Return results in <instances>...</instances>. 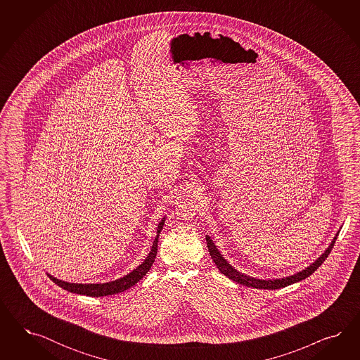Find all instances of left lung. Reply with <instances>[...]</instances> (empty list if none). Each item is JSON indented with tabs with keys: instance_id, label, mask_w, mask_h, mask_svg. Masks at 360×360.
<instances>
[{
	"instance_id": "1",
	"label": "left lung",
	"mask_w": 360,
	"mask_h": 360,
	"mask_svg": "<svg viewBox=\"0 0 360 360\" xmlns=\"http://www.w3.org/2000/svg\"><path fill=\"white\" fill-rule=\"evenodd\" d=\"M335 240H337V238H334V241L330 244V247L327 248L326 252L316 262H313L310 266H307L306 269H304L302 272L297 273V274H293V276H289L286 278H281V280H268L266 281V280L252 278V277H248V276H245L243 273L238 272L236 269H233L229 262L221 257V255L219 253L217 247L214 245L212 240L210 239L208 236L206 238L208 252H210L214 262L217 264L219 271L223 273V274H226L231 280H233L235 283H241V285L250 286V288H256V289H281V288H285L288 285H292V283H298L301 280H305L306 277H309L310 274L316 272V269L322 265V262L326 260L327 256L330 255V252H331L334 244H335Z\"/></svg>"
}]
</instances>
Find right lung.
I'll return each mask as SVG.
<instances>
[{
  "label": "right lung",
  "instance_id": "add662e5",
  "mask_svg": "<svg viewBox=\"0 0 360 360\" xmlns=\"http://www.w3.org/2000/svg\"><path fill=\"white\" fill-rule=\"evenodd\" d=\"M165 219L158 224L157 229V238L154 239L153 243L152 251L149 253V256L145 259V262L141 265L134 269L133 272L129 273L128 276L122 277L120 280L112 281L107 283H70L60 281L58 278H55L53 276L49 274V277L53 280V283L59 285L62 289H65L67 292L71 293H77V295H89V297H104V295H117L127 289H129L133 285L139 283L142 277L149 272V269L152 268L153 262L155 260L157 256V248H158V236L161 233V229L164 227Z\"/></svg>",
  "mask_w": 360,
  "mask_h": 360
}]
</instances>
